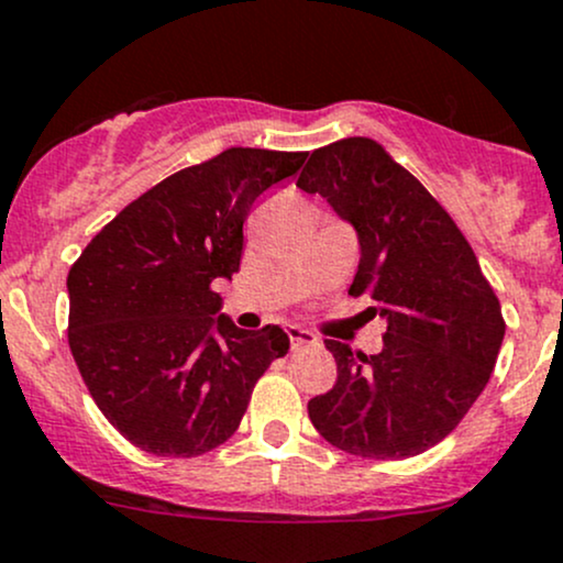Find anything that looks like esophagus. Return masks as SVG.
I'll return each instance as SVG.
<instances>
[{"instance_id": "esophagus-1", "label": "esophagus", "mask_w": 563, "mask_h": 563, "mask_svg": "<svg viewBox=\"0 0 563 563\" xmlns=\"http://www.w3.org/2000/svg\"><path fill=\"white\" fill-rule=\"evenodd\" d=\"M288 342H291V350H301L318 344V336L312 331L301 329V325H288Z\"/></svg>"}]
</instances>
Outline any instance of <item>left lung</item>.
I'll return each instance as SVG.
<instances>
[{"instance_id":"1","label":"left lung","mask_w":563,"mask_h":563,"mask_svg":"<svg viewBox=\"0 0 563 563\" xmlns=\"http://www.w3.org/2000/svg\"><path fill=\"white\" fill-rule=\"evenodd\" d=\"M296 187L355 227L361 264L350 294L372 296L387 320L376 355L325 339L336 385L307 404L314 430L372 460L428 452L489 382L505 336L497 294L452 216L374 139L314 150Z\"/></svg>"}]
</instances>
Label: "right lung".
I'll return each mask as SVG.
<instances>
[{
    "instance_id": "right-lung-1",
    "label": "right lung",
    "mask_w": 563,
    "mask_h": 563,
    "mask_svg": "<svg viewBox=\"0 0 563 563\" xmlns=\"http://www.w3.org/2000/svg\"><path fill=\"white\" fill-rule=\"evenodd\" d=\"M307 152L232 150L122 208L71 264L69 347L103 417L157 456H200L240 428L253 385L288 352L280 325L238 329L213 280H232L243 221Z\"/></svg>"
}]
</instances>
